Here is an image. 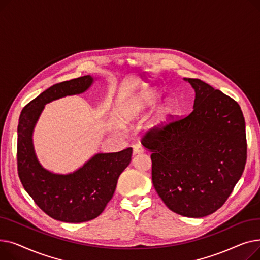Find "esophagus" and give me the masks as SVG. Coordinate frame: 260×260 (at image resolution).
<instances>
[{"instance_id":"esophagus-1","label":"esophagus","mask_w":260,"mask_h":260,"mask_svg":"<svg viewBox=\"0 0 260 260\" xmlns=\"http://www.w3.org/2000/svg\"><path fill=\"white\" fill-rule=\"evenodd\" d=\"M144 152V148L140 144H134L133 145V154H141Z\"/></svg>"}]
</instances>
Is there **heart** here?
<instances>
[{"label": "heart", "instance_id": "b5f03b06", "mask_svg": "<svg viewBox=\"0 0 260 260\" xmlns=\"http://www.w3.org/2000/svg\"><path fill=\"white\" fill-rule=\"evenodd\" d=\"M158 93L151 89H143L132 93L122 102L120 109V119L123 123H129L142 116L158 100ZM174 105L171 100H167L158 108L156 115L149 121V128H157L166 122L172 114Z\"/></svg>", "mask_w": 260, "mask_h": 260}]
</instances>
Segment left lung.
<instances>
[{
    "label": "left lung",
    "instance_id": "obj_1",
    "mask_svg": "<svg viewBox=\"0 0 260 260\" xmlns=\"http://www.w3.org/2000/svg\"><path fill=\"white\" fill-rule=\"evenodd\" d=\"M193 111L149 129L141 143L152 152V180L173 212L200 218L222 207L247 162L245 122L239 104L199 79Z\"/></svg>",
    "mask_w": 260,
    "mask_h": 260
}]
</instances>
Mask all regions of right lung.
<instances>
[{
	"label": "right lung",
	"instance_id": "1",
	"mask_svg": "<svg viewBox=\"0 0 260 260\" xmlns=\"http://www.w3.org/2000/svg\"><path fill=\"white\" fill-rule=\"evenodd\" d=\"M89 75L47 88L27 104L18 125V174L37 206L59 221L79 223L98 217L112 199L120 174L132 160L133 148L95 154L71 174H54L39 162L32 142L36 123L45 104L66 95L84 92L92 84Z\"/></svg>",
	"mask_w": 260,
	"mask_h": 260
}]
</instances>
